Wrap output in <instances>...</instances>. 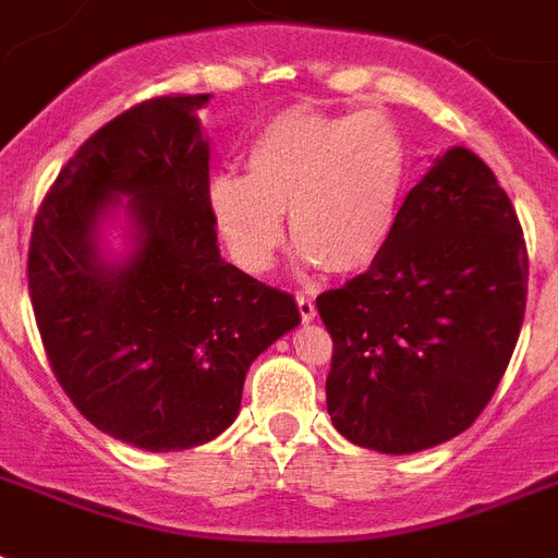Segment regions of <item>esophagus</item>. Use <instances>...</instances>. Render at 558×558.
<instances>
[{"label":"esophagus","instance_id":"esophagus-1","mask_svg":"<svg viewBox=\"0 0 558 558\" xmlns=\"http://www.w3.org/2000/svg\"><path fill=\"white\" fill-rule=\"evenodd\" d=\"M294 301H298V312H301L303 320H312L315 315H318V310H315V301H312L310 294H298Z\"/></svg>","mask_w":558,"mask_h":558}]
</instances>
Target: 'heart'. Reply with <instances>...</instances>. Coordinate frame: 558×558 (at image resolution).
<instances>
[{
	"label": "heart",
	"instance_id": "b5f03b06",
	"mask_svg": "<svg viewBox=\"0 0 558 558\" xmlns=\"http://www.w3.org/2000/svg\"><path fill=\"white\" fill-rule=\"evenodd\" d=\"M248 174L208 180V208L246 269L275 260L283 211L303 264L361 271L396 229L410 177V143L387 114H326L289 108L257 131Z\"/></svg>",
	"mask_w": 558,
	"mask_h": 558
}]
</instances>
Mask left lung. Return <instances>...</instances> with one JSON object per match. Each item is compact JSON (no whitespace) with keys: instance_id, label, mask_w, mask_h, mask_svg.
I'll list each match as a JSON object with an SVG mask.
<instances>
[{"instance_id":"left-lung-1","label":"left lung","mask_w":558,"mask_h":558,"mask_svg":"<svg viewBox=\"0 0 558 558\" xmlns=\"http://www.w3.org/2000/svg\"><path fill=\"white\" fill-rule=\"evenodd\" d=\"M315 303L335 343V429L389 456L450 441L482 415L522 332L513 203L482 157L450 148L407 194L378 260Z\"/></svg>"}]
</instances>
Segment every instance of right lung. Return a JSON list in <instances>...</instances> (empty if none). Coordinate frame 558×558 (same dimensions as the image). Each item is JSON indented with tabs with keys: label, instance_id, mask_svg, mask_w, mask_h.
Listing matches in <instances>:
<instances>
[{
	"label": "right lung",
	"instance_id": "right-lung-1",
	"mask_svg": "<svg viewBox=\"0 0 558 558\" xmlns=\"http://www.w3.org/2000/svg\"><path fill=\"white\" fill-rule=\"evenodd\" d=\"M206 102L154 97L106 122L59 171L31 232V303L59 387L94 427L148 452L220 436L252 361L301 324L292 294L220 257ZM114 207L130 220L122 262L98 246Z\"/></svg>",
	"mask_w": 558,
	"mask_h": 558
}]
</instances>
